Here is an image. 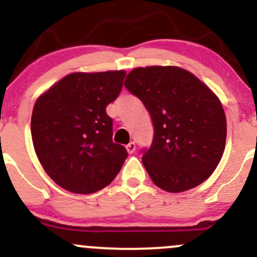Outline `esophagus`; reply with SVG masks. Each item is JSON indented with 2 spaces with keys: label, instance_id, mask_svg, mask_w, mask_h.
<instances>
[{
  "label": "esophagus",
  "instance_id": "esophagus-1",
  "mask_svg": "<svg viewBox=\"0 0 257 257\" xmlns=\"http://www.w3.org/2000/svg\"><path fill=\"white\" fill-rule=\"evenodd\" d=\"M126 152L129 153V154H132V153H134V150H136V143L134 142H131L129 144H126Z\"/></svg>",
  "mask_w": 257,
  "mask_h": 257
}]
</instances>
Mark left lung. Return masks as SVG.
<instances>
[{
  "instance_id": "left-lung-1",
  "label": "left lung",
  "mask_w": 257,
  "mask_h": 257,
  "mask_svg": "<svg viewBox=\"0 0 257 257\" xmlns=\"http://www.w3.org/2000/svg\"><path fill=\"white\" fill-rule=\"evenodd\" d=\"M124 84L152 116L154 138L142 162L153 183L181 193L205 181L226 142V116L215 93L175 66L139 67Z\"/></svg>"
}]
</instances>
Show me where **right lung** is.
Listing matches in <instances>:
<instances>
[{"label": "right lung", "mask_w": 257, "mask_h": 257, "mask_svg": "<svg viewBox=\"0 0 257 257\" xmlns=\"http://www.w3.org/2000/svg\"><path fill=\"white\" fill-rule=\"evenodd\" d=\"M125 71L77 72L36 100L31 134L49 178L74 194H92L116 177L128 157L113 143V120L105 108L120 93Z\"/></svg>", "instance_id": "1"}]
</instances>
